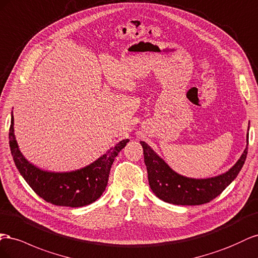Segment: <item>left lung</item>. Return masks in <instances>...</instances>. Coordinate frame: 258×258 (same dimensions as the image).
<instances>
[{
	"label": "left lung",
	"instance_id": "1",
	"mask_svg": "<svg viewBox=\"0 0 258 258\" xmlns=\"http://www.w3.org/2000/svg\"><path fill=\"white\" fill-rule=\"evenodd\" d=\"M249 128V127H248ZM151 190L161 200L176 205H200L212 201L235 179L246 159V147L239 160L227 172L208 178H191L175 172L151 147L141 142Z\"/></svg>",
	"mask_w": 258,
	"mask_h": 258
}]
</instances>
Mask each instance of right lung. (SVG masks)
Returning <instances> with one entry per match:
<instances>
[{"mask_svg": "<svg viewBox=\"0 0 258 258\" xmlns=\"http://www.w3.org/2000/svg\"><path fill=\"white\" fill-rule=\"evenodd\" d=\"M9 137L15 165L28 185L46 202L69 208L85 207L100 198L107 187L115 157L130 142L123 139L97 160L79 170L51 172L35 166L21 153L14 133L13 111Z\"/></svg>", "mask_w": 258, "mask_h": 258, "instance_id": "right-lung-1", "label": "right lung"}]
</instances>
